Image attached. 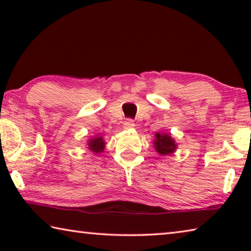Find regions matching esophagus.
Here are the masks:
<instances>
[{"mask_svg":"<svg viewBox=\"0 0 251 251\" xmlns=\"http://www.w3.org/2000/svg\"><path fill=\"white\" fill-rule=\"evenodd\" d=\"M135 126V123L133 120H127L124 122V128L125 129H130Z\"/></svg>","mask_w":251,"mask_h":251,"instance_id":"obj_1","label":"esophagus"}]
</instances>
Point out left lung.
Segmentation results:
<instances>
[{"instance_id":"obj_1","label":"left lung","mask_w":251,"mask_h":251,"mask_svg":"<svg viewBox=\"0 0 251 251\" xmlns=\"http://www.w3.org/2000/svg\"><path fill=\"white\" fill-rule=\"evenodd\" d=\"M155 137L156 138L154 141V146L156 151L159 155H171L176 151L177 145L169 134L157 133Z\"/></svg>"}]
</instances>
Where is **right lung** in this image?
Here are the masks:
<instances>
[{"instance_id":"add662e5","label":"right lung","mask_w":251,"mask_h":251,"mask_svg":"<svg viewBox=\"0 0 251 251\" xmlns=\"http://www.w3.org/2000/svg\"><path fill=\"white\" fill-rule=\"evenodd\" d=\"M88 150L94 152V154H100V152L104 151L105 148V142L103 137H100V136H96V137H93L92 139L88 141Z\"/></svg>"}]
</instances>
